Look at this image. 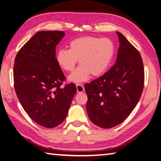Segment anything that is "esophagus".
Returning <instances> with one entry per match:
<instances>
[{"label":"esophagus","instance_id":"esophagus-1","mask_svg":"<svg viewBox=\"0 0 161 161\" xmlns=\"http://www.w3.org/2000/svg\"><path fill=\"white\" fill-rule=\"evenodd\" d=\"M76 88H77V92L78 93L80 92H83L84 91V87L83 85L81 84H77L76 85Z\"/></svg>","mask_w":161,"mask_h":161}]
</instances>
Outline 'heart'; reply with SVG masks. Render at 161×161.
<instances>
[{
  "label": "heart",
  "instance_id": "b5f03b06",
  "mask_svg": "<svg viewBox=\"0 0 161 161\" xmlns=\"http://www.w3.org/2000/svg\"><path fill=\"white\" fill-rule=\"evenodd\" d=\"M114 51V43L108 38L81 36L70 41L69 49H59L56 60L67 72L72 71L79 60L80 66L68 77L70 81L79 84L87 80L90 74L99 76L104 73L112 63Z\"/></svg>",
  "mask_w": 161,
  "mask_h": 161
}]
</instances>
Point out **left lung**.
I'll return each mask as SVG.
<instances>
[{
	"label": "left lung",
	"mask_w": 161,
	"mask_h": 161,
	"mask_svg": "<svg viewBox=\"0 0 161 161\" xmlns=\"http://www.w3.org/2000/svg\"><path fill=\"white\" fill-rule=\"evenodd\" d=\"M116 62L103 75L84 85L86 109L94 125L109 129L129 116L142 96L144 69L142 56L120 32Z\"/></svg>",
	"instance_id": "obj_1"
}]
</instances>
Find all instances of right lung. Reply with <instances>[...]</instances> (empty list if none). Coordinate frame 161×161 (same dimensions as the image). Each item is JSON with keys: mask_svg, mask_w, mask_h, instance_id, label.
<instances>
[{"mask_svg": "<svg viewBox=\"0 0 161 161\" xmlns=\"http://www.w3.org/2000/svg\"><path fill=\"white\" fill-rule=\"evenodd\" d=\"M65 33L40 31L19 49L14 66V88L24 109L36 123L56 127L67 117L75 84L62 87L65 77L56 60V47Z\"/></svg>", "mask_w": 161, "mask_h": 161, "instance_id": "add662e5", "label": "right lung"}]
</instances>
